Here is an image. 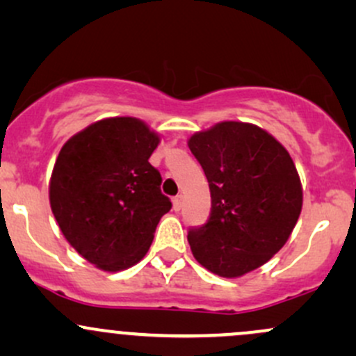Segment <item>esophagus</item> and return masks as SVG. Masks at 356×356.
Masks as SVG:
<instances>
[{
    "mask_svg": "<svg viewBox=\"0 0 356 356\" xmlns=\"http://www.w3.org/2000/svg\"><path fill=\"white\" fill-rule=\"evenodd\" d=\"M172 204H174V211H175V212L181 211V209H182V195H175Z\"/></svg>",
    "mask_w": 356,
    "mask_h": 356,
    "instance_id": "obj_1",
    "label": "esophagus"
}]
</instances>
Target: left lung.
<instances>
[{"instance_id": "left-lung-1", "label": "left lung", "mask_w": 356, "mask_h": 356, "mask_svg": "<svg viewBox=\"0 0 356 356\" xmlns=\"http://www.w3.org/2000/svg\"><path fill=\"white\" fill-rule=\"evenodd\" d=\"M209 181L211 214L187 231L192 254L209 271L238 277L284 246L300 218V175L275 137L243 122H220L189 138Z\"/></svg>"}]
</instances>
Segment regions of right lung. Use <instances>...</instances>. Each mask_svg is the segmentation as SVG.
<instances>
[{"label":"right lung","instance_id":"obj_1","mask_svg":"<svg viewBox=\"0 0 356 356\" xmlns=\"http://www.w3.org/2000/svg\"><path fill=\"white\" fill-rule=\"evenodd\" d=\"M159 137L144 122H95L61 147L53 167L50 204L61 232L104 271L138 263L172 202L149 157Z\"/></svg>","mask_w":356,"mask_h":356}]
</instances>
